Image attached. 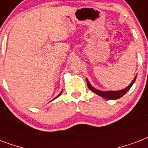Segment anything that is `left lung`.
Masks as SVG:
<instances>
[{"label":"left lung","mask_w":148,"mask_h":148,"mask_svg":"<svg viewBox=\"0 0 148 148\" xmlns=\"http://www.w3.org/2000/svg\"><path fill=\"white\" fill-rule=\"evenodd\" d=\"M136 78H137V75L135 76V77L134 78V80L132 81V82L128 85V86L126 88L123 89V90H120V91H106V92H102V91H100V90H98V89L95 88L94 87H92L91 85V84L89 83L88 80H87V84H88V88L92 91L93 92H95V94H97L98 95L101 97H103L104 99H117L121 98L122 96H123L124 95L126 94L128 91L130 90V88H131L132 85L134 84V82L136 81Z\"/></svg>","instance_id":"obj_1"}]
</instances>
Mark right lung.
Masks as SVG:
<instances>
[{
  "instance_id": "add662e5",
  "label": "right lung",
  "mask_w": 148,
  "mask_h": 148,
  "mask_svg": "<svg viewBox=\"0 0 148 148\" xmlns=\"http://www.w3.org/2000/svg\"><path fill=\"white\" fill-rule=\"evenodd\" d=\"M61 93H62V92H60V95H57V96H56V98H54V99H56V98H57V97H59V96H60V94H61Z\"/></svg>"
}]
</instances>
